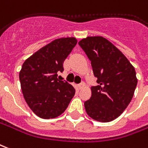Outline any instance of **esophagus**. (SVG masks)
I'll return each mask as SVG.
<instances>
[{
  "instance_id": "34e87169",
  "label": "esophagus",
  "mask_w": 148,
  "mask_h": 148,
  "mask_svg": "<svg viewBox=\"0 0 148 148\" xmlns=\"http://www.w3.org/2000/svg\"><path fill=\"white\" fill-rule=\"evenodd\" d=\"M85 83L83 82V83H81V84H79V85H77V87H78V88L79 89H82V88H83L84 87H85Z\"/></svg>"
}]
</instances>
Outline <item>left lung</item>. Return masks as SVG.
I'll use <instances>...</instances> for the list:
<instances>
[{"label": "left lung", "instance_id": "1", "mask_svg": "<svg viewBox=\"0 0 148 148\" xmlns=\"http://www.w3.org/2000/svg\"><path fill=\"white\" fill-rule=\"evenodd\" d=\"M78 44L90 60L99 84L91 88L90 99L84 103L86 113L96 121H113L132 100L137 85L135 68L125 55L103 37H87Z\"/></svg>", "mask_w": 148, "mask_h": 148}]
</instances>
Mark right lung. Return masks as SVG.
I'll use <instances>...</instances> for the list:
<instances>
[{
  "label": "right lung",
  "instance_id": "right-lung-1",
  "mask_svg": "<svg viewBox=\"0 0 148 148\" xmlns=\"http://www.w3.org/2000/svg\"><path fill=\"white\" fill-rule=\"evenodd\" d=\"M74 37L55 39L27 58L19 71L22 92L27 105L41 119H55L65 111L75 94L68 82L57 78L74 46Z\"/></svg>",
  "mask_w": 148,
  "mask_h": 148
}]
</instances>
